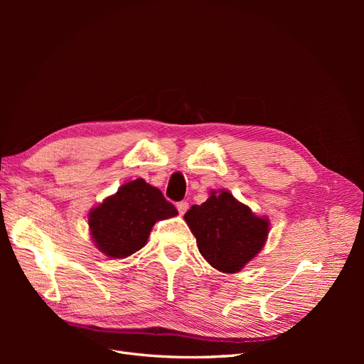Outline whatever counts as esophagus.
Segmentation results:
<instances>
[{
  "label": "esophagus",
  "mask_w": 364,
  "mask_h": 364,
  "mask_svg": "<svg viewBox=\"0 0 364 364\" xmlns=\"http://www.w3.org/2000/svg\"><path fill=\"white\" fill-rule=\"evenodd\" d=\"M188 202H178L176 203V208H178V211L181 215H183L186 213V209H188Z\"/></svg>",
  "instance_id": "esophagus-1"
}]
</instances>
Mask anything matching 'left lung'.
<instances>
[{
	"label": "left lung",
	"instance_id": "obj_1",
	"mask_svg": "<svg viewBox=\"0 0 364 364\" xmlns=\"http://www.w3.org/2000/svg\"><path fill=\"white\" fill-rule=\"evenodd\" d=\"M183 218L202 257L223 273H237L255 258L270 226L266 217L253 214L226 190L211 191L206 202L193 205Z\"/></svg>",
	"mask_w": 364,
	"mask_h": 364
}]
</instances>
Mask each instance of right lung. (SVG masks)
<instances>
[{"label": "right lung", "mask_w": 364, "mask_h": 364, "mask_svg": "<svg viewBox=\"0 0 364 364\" xmlns=\"http://www.w3.org/2000/svg\"><path fill=\"white\" fill-rule=\"evenodd\" d=\"M178 215V209L144 179L130 181L91 209L94 245L109 258H126L144 247L158 220Z\"/></svg>", "instance_id": "right-lung-1"}]
</instances>
